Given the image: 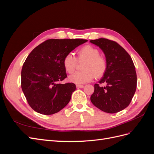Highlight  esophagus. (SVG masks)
Returning a JSON list of instances; mask_svg holds the SVG:
<instances>
[{"label":"esophagus","mask_w":154,"mask_h":154,"mask_svg":"<svg viewBox=\"0 0 154 154\" xmlns=\"http://www.w3.org/2000/svg\"><path fill=\"white\" fill-rule=\"evenodd\" d=\"M76 87H77V88H82L84 87V85H79V84H77V85H76Z\"/></svg>","instance_id":"34e87169"}]
</instances>
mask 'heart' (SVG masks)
<instances>
[{"label": "heart", "mask_w": 154, "mask_h": 154, "mask_svg": "<svg viewBox=\"0 0 154 154\" xmlns=\"http://www.w3.org/2000/svg\"><path fill=\"white\" fill-rule=\"evenodd\" d=\"M100 54V51L91 45H85L79 51L77 60L72 54H67L63 58V65L68 73L74 72L78 62L84 61L82 65L83 71L69 76V81L76 84H83L92 81L94 75L96 77L103 76L106 69V60Z\"/></svg>", "instance_id": "heart-1"}]
</instances>
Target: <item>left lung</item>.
Here are the masks:
<instances>
[{
  "mask_svg": "<svg viewBox=\"0 0 154 154\" xmlns=\"http://www.w3.org/2000/svg\"><path fill=\"white\" fill-rule=\"evenodd\" d=\"M103 51L106 69L91 96L92 104L106 113L113 114L129 105L136 92L137 75L132 60L122 46L106 38L90 40ZM100 84H104L102 87Z\"/></svg>",
  "mask_w": 154,
  "mask_h": 154,
  "instance_id": "1",
  "label": "left lung"
}]
</instances>
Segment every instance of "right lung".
<instances>
[{
    "label": "right lung",
    "instance_id": "obj_1",
    "mask_svg": "<svg viewBox=\"0 0 154 154\" xmlns=\"http://www.w3.org/2000/svg\"><path fill=\"white\" fill-rule=\"evenodd\" d=\"M86 42L49 39L36 47L27 57L22 69L21 87L29 106L36 112L53 114L69 103L76 85L60 83L67 77L63 60Z\"/></svg>",
    "mask_w": 154,
    "mask_h": 154
}]
</instances>
